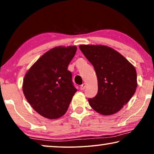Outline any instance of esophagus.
<instances>
[{
	"instance_id": "34e87169",
	"label": "esophagus",
	"mask_w": 154,
	"mask_h": 154,
	"mask_svg": "<svg viewBox=\"0 0 154 154\" xmlns=\"http://www.w3.org/2000/svg\"><path fill=\"white\" fill-rule=\"evenodd\" d=\"M85 87H86V84L85 83H83L81 85V90H84L85 88Z\"/></svg>"
}]
</instances>
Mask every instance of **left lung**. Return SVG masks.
Here are the masks:
<instances>
[{
    "instance_id": "8db88e82",
    "label": "left lung",
    "mask_w": 154,
    "mask_h": 154,
    "mask_svg": "<svg viewBox=\"0 0 154 154\" xmlns=\"http://www.w3.org/2000/svg\"><path fill=\"white\" fill-rule=\"evenodd\" d=\"M80 50L93 65L98 92L88 99L90 106L104 116L117 113L129 102L137 87L134 66L113 48L102 45H81Z\"/></svg>"
}]
</instances>
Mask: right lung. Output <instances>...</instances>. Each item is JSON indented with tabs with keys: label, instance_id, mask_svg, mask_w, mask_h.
<instances>
[{
	"label": "right lung",
	"instance_id": "obj_1",
	"mask_svg": "<svg viewBox=\"0 0 154 154\" xmlns=\"http://www.w3.org/2000/svg\"><path fill=\"white\" fill-rule=\"evenodd\" d=\"M76 46H58L43 54L25 75L22 90L29 104L48 119L66 113L77 90L67 70Z\"/></svg>",
	"mask_w": 154,
	"mask_h": 154
}]
</instances>
